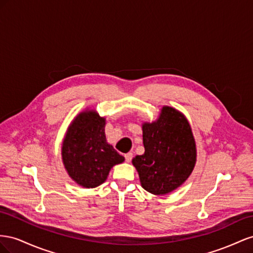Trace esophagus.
<instances>
[{
  "mask_svg": "<svg viewBox=\"0 0 253 253\" xmlns=\"http://www.w3.org/2000/svg\"><path fill=\"white\" fill-rule=\"evenodd\" d=\"M132 157H133V155H132V153H128V154H126L125 155V160H126V162H130L131 160H132Z\"/></svg>",
  "mask_w": 253,
  "mask_h": 253,
  "instance_id": "34e87169",
  "label": "esophagus"
}]
</instances>
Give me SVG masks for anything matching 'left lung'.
<instances>
[{"instance_id": "left-lung-1", "label": "left lung", "mask_w": 253, "mask_h": 253, "mask_svg": "<svg viewBox=\"0 0 253 253\" xmlns=\"http://www.w3.org/2000/svg\"><path fill=\"white\" fill-rule=\"evenodd\" d=\"M145 151L132 159L144 190L167 195L182 185L197 160L196 142L189 121L175 108L163 106L154 122L142 124Z\"/></svg>"}]
</instances>
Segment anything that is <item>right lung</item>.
I'll use <instances>...</instances> for the list:
<instances>
[{"label":"right lung","mask_w":253,"mask_h":253,"mask_svg":"<svg viewBox=\"0 0 253 253\" xmlns=\"http://www.w3.org/2000/svg\"><path fill=\"white\" fill-rule=\"evenodd\" d=\"M106 119L94 109H85L71 122L61 145V159L68 175L75 183L92 189L104 183L121 156L107 142Z\"/></svg>","instance_id":"obj_1"}]
</instances>
